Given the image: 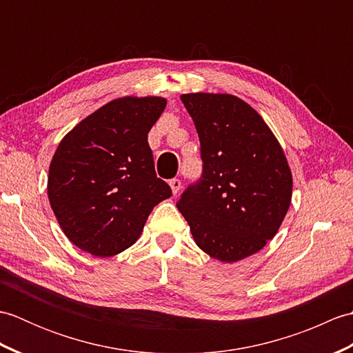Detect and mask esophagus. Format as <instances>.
<instances>
[{
    "label": "esophagus",
    "instance_id": "obj_1",
    "mask_svg": "<svg viewBox=\"0 0 353 353\" xmlns=\"http://www.w3.org/2000/svg\"><path fill=\"white\" fill-rule=\"evenodd\" d=\"M170 186H171V191H172V194H176L181 191V188H182V182L179 181V179H171L170 181Z\"/></svg>",
    "mask_w": 353,
    "mask_h": 353
}]
</instances>
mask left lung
I'll use <instances>...</instances> for the list:
<instances>
[{
  "label": "left lung",
  "mask_w": 353,
  "mask_h": 353,
  "mask_svg": "<svg viewBox=\"0 0 353 353\" xmlns=\"http://www.w3.org/2000/svg\"><path fill=\"white\" fill-rule=\"evenodd\" d=\"M199 133L203 174L179 211L194 241L221 262L259 252L287 215L292 176L283 150L250 104L230 94H183Z\"/></svg>",
  "instance_id": "8db88e82"
}]
</instances>
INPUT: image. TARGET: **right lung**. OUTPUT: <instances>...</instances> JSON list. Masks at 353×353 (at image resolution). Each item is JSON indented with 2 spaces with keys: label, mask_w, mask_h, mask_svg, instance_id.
<instances>
[{
  "label": "right lung",
  "mask_w": 353,
  "mask_h": 353,
  "mask_svg": "<svg viewBox=\"0 0 353 353\" xmlns=\"http://www.w3.org/2000/svg\"><path fill=\"white\" fill-rule=\"evenodd\" d=\"M165 106L162 97L112 100L61 141L50 163L48 200L79 249L99 258L124 252L153 208L171 197L147 141Z\"/></svg>",
  "instance_id": "obj_1"
}]
</instances>
